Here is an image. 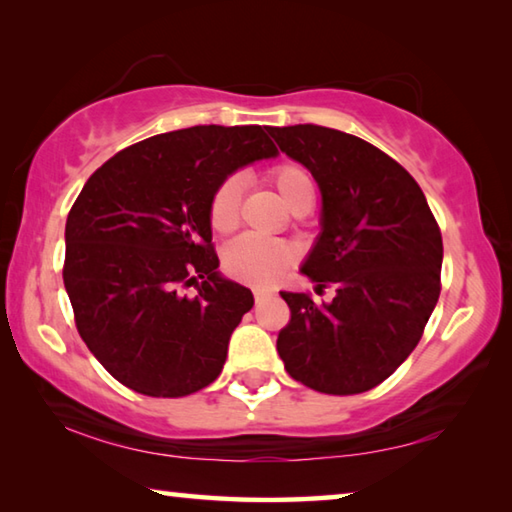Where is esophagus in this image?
Returning a JSON list of instances; mask_svg holds the SVG:
<instances>
[{"instance_id": "1", "label": "esophagus", "mask_w": 512, "mask_h": 512, "mask_svg": "<svg viewBox=\"0 0 512 512\" xmlns=\"http://www.w3.org/2000/svg\"><path fill=\"white\" fill-rule=\"evenodd\" d=\"M253 296H255V302H264V300L271 298L273 293L268 289H253Z\"/></svg>"}]
</instances>
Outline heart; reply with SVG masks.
<instances>
[{"label": "heart", "instance_id": "heart-1", "mask_svg": "<svg viewBox=\"0 0 512 512\" xmlns=\"http://www.w3.org/2000/svg\"><path fill=\"white\" fill-rule=\"evenodd\" d=\"M268 180L287 203L289 210L298 212L302 207L314 203V180L309 171L296 162H280L268 169ZM241 207V180L237 176L223 178L214 187L207 205L210 225L216 232H232L239 223ZM296 262L293 248L282 239H262L255 235H244L230 241L223 248L221 266L223 273L232 280L246 284H273L289 271Z\"/></svg>", "mask_w": 512, "mask_h": 512}]
</instances>
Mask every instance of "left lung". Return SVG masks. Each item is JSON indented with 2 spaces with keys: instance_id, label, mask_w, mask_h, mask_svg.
Returning <instances> with one entry per match:
<instances>
[{
  "instance_id": "1",
  "label": "left lung",
  "mask_w": 512,
  "mask_h": 512,
  "mask_svg": "<svg viewBox=\"0 0 512 512\" xmlns=\"http://www.w3.org/2000/svg\"><path fill=\"white\" fill-rule=\"evenodd\" d=\"M268 133L323 196V230L300 271L318 289L336 287L320 305L280 291L291 320L277 334V354L318 393H366L422 339L440 296V228L411 173L361 137L314 124Z\"/></svg>"
}]
</instances>
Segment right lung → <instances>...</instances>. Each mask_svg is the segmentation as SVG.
Instances as JSON below:
<instances>
[{
	"instance_id": "add662e5",
	"label": "right lung",
	"mask_w": 512,
	"mask_h": 512,
	"mask_svg": "<svg viewBox=\"0 0 512 512\" xmlns=\"http://www.w3.org/2000/svg\"><path fill=\"white\" fill-rule=\"evenodd\" d=\"M275 155L262 126H192L119 151L81 189L65 289L81 339L131 391L185 397L221 375L255 300L216 271L207 205L232 171Z\"/></svg>"
}]
</instances>
